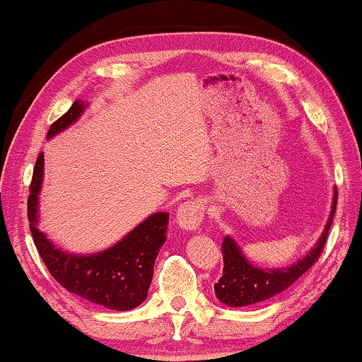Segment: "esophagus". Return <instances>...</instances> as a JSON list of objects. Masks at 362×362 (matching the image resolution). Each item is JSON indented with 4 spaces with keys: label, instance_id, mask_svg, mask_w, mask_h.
I'll list each match as a JSON object with an SVG mask.
<instances>
[{
    "label": "esophagus",
    "instance_id": "1",
    "mask_svg": "<svg viewBox=\"0 0 362 362\" xmlns=\"http://www.w3.org/2000/svg\"><path fill=\"white\" fill-rule=\"evenodd\" d=\"M205 205L200 200H187L176 210V221L180 228L187 231H196L202 223Z\"/></svg>",
    "mask_w": 362,
    "mask_h": 362
}]
</instances>
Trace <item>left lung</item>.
<instances>
[{"instance_id": "obj_1", "label": "left lung", "mask_w": 362, "mask_h": 362, "mask_svg": "<svg viewBox=\"0 0 362 362\" xmlns=\"http://www.w3.org/2000/svg\"><path fill=\"white\" fill-rule=\"evenodd\" d=\"M338 191L335 187V191H333L332 212L319 243L315 244V247L305 257L298 260V264L286 267V269L264 270L259 269V267H254L244 257L238 244L230 236H226L223 239V244H221L223 275H221L218 283L214 285L216 298L226 305H231V308H243V305L264 303L267 299L288 290L299 276L304 275L317 262L320 252L324 251L333 215H335Z\"/></svg>"}]
</instances>
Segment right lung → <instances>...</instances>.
<instances>
[{"mask_svg": "<svg viewBox=\"0 0 362 362\" xmlns=\"http://www.w3.org/2000/svg\"><path fill=\"white\" fill-rule=\"evenodd\" d=\"M84 111V103L72 107L49 126L53 137L71 126ZM43 180V152L38 155L27 200V218L35 247L49 274L69 293L111 310H129L146 301L153 276V264L166 239L168 214L150 215L141 225L107 251L76 255L61 251L38 230V192Z\"/></svg>", "mask_w": 362, "mask_h": 362, "instance_id": "add662e5", "label": "right lung"}]
</instances>
